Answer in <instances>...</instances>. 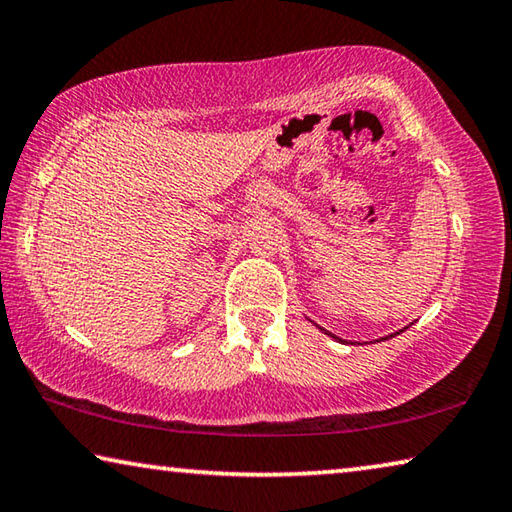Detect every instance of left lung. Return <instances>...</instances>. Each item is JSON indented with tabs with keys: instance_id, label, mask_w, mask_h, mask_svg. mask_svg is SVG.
<instances>
[{
	"instance_id": "obj_1",
	"label": "left lung",
	"mask_w": 512,
	"mask_h": 512,
	"mask_svg": "<svg viewBox=\"0 0 512 512\" xmlns=\"http://www.w3.org/2000/svg\"><path fill=\"white\" fill-rule=\"evenodd\" d=\"M389 337H394V335H389Z\"/></svg>"
}]
</instances>
